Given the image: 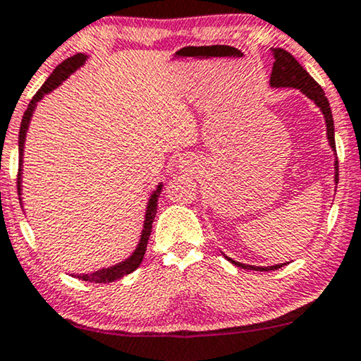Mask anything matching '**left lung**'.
Here are the masks:
<instances>
[{"mask_svg":"<svg viewBox=\"0 0 361 361\" xmlns=\"http://www.w3.org/2000/svg\"><path fill=\"white\" fill-rule=\"evenodd\" d=\"M272 56H274V65H272V73H271V85L272 87H294V89H299L302 94H306L307 97L311 99L316 106L319 107L321 112H323L324 121H326V133H328V141L329 146L336 151V145H334V124H333V114L331 107H329V102L324 95L321 85L316 82L312 77L307 73L305 68L301 67V63L294 59L289 51L282 49H272ZM334 181L338 183V159L334 161ZM227 257V255H225ZM230 262L235 264L237 267L242 269H250V271H274V269H279L284 266V264H277V266H269V267H255V266H247V264L235 262L233 259L227 257Z\"/></svg>","mask_w":361,"mask_h":361,"instance_id":"1","label":"left lung"}]
</instances>
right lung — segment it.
Here are the masks:
<instances>
[{
    "label": "right lung",
    "mask_w": 361,
    "mask_h": 361,
    "mask_svg": "<svg viewBox=\"0 0 361 361\" xmlns=\"http://www.w3.org/2000/svg\"><path fill=\"white\" fill-rule=\"evenodd\" d=\"M87 59V55L84 54H77L71 56V59L63 60L62 63L56 65L55 71L50 73V77L47 79L45 84L40 87L37 94L33 95V99L28 104V109L25 111L23 119H21V126H20V136H18V149H20V169H18V178H16V186H18V195H21V161H23V146H25V136H27V129L30 124V119H32L35 107H37V102L40 101L45 94L51 92L55 87H59L62 82L67 79L71 73H73L80 65H84ZM163 185L156 186V190L151 195L149 202H147V210H146V220H145V227H142V233H141V240L136 247V250L133 252V255L129 259H126L124 262H119L117 266L107 267V269H101V271L92 272V274H77V277L82 281L87 282H95V284H106V282H112L121 279V277L131 274L133 271H136L139 267V264L142 262L146 254V245L147 240H149L151 235V228H153V220L156 216V210H158V197L161 193Z\"/></svg>",
    "instance_id": "right-lung-1"
}]
</instances>
